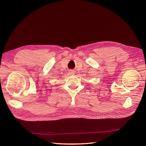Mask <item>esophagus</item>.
Instances as JSON below:
<instances>
[{
	"mask_svg": "<svg viewBox=\"0 0 146 146\" xmlns=\"http://www.w3.org/2000/svg\"><path fill=\"white\" fill-rule=\"evenodd\" d=\"M68 73H69L70 75H74V74H75V71L72 70H68Z\"/></svg>",
	"mask_w": 146,
	"mask_h": 146,
	"instance_id": "esophagus-1",
	"label": "esophagus"
}]
</instances>
